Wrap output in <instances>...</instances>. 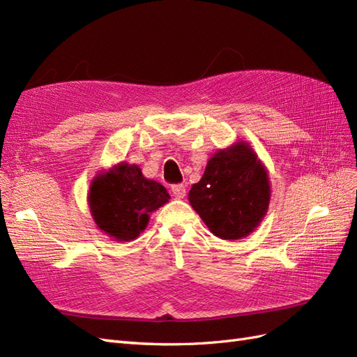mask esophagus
Wrapping results in <instances>:
<instances>
[{
    "mask_svg": "<svg viewBox=\"0 0 357 357\" xmlns=\"http://www.w3.org/2000/svg\"><path fill=\"white\" fill-rule=\"evenodd\" d=\"M171 192L177 199H183L186 197V186L185 185H174V186H171Z\"/></svg>",
    "mask_w": 357,
    "mask_h": 357,
    "instance_id": "obj_1",
    "label": "esophagus"
}]
</instances>
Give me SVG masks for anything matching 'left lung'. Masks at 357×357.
Instances as JSON below:
<instances>
[{"label": "left lung", "mask_w": 357, "mask_h": 357, "mask_svg": "<svg viewBox=\"0 0 357 357\" xmlns=\"http://www.w3.org/2000/svg\"><path fill=\"white\" fill-rule=\"evenodd\" d=\"M271 185L252 146L236 142L219 149L207 162L202 178L189 190V202L210 232L222 240L250 235L269 207Z\"/></svg>", "instance_id": "1"}]
</instances>
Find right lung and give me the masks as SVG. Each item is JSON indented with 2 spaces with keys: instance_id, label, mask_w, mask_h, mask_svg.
Instances as JSON below:
<instances>
[{
  "instance_id": "obj_1",
  "label": "right lung",
  "mask_w": 357,
  "mask_h": 357,
  "mask_svg": "<svg viewBox=\"0 0 357 357\" xmlns=\"http://www.w3.org/2000/svg\"><path fill=\"white\" fill-rule=\"evenodd\" d=\"M167 189L143 176L135 164L119 162L96 174L88 192L92 219L114 241H132L149 223L150 214L169 199Z\"/></svg>"
}]
</instances>
